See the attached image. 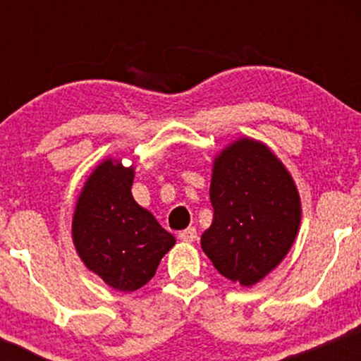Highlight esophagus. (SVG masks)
<instances>
[{
	"label": "esophagus",
	"mask_w": 361,
	"mask_h": 361,
	"mask_svg": "<svg viewBox=\"0 0 361 361\" xmlns=\"http://www.w3.org/2000/svg\"><path fill=\"white\" fill-rule=\"evenodd\" d=\"M178 238L183 243H193L195 239H197V229H195V227H188V229L181 231V233L178 234Z\"/></svg>",
	"instance_id": "esophagus-1"
}]
</instances>
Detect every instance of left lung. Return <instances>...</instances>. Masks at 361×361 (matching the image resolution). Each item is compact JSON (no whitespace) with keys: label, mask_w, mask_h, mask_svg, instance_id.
I'll return each instance as SVG.
<instances>
[{"label":"left lung","mask_w":361,"mask_h":361,"mask_svg":"<svg viewBox=\"0 0 361 361\" xmlns=\"http://www.w3.org/2000/svg\"><path fill=\"white\" fill-rule=\"evenodd\" d=\"M214 221L202 250L222 276L252 287L283 261L300 227L295 181L267 144L241 137L215 156Z\"/></svg>","instance_id":"obj_1"}]
</instances>
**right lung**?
Listing matches in <instances>:
<instances>
[{"label":"right lung","instance_id":"right-lung-1","mask_svg":"<svg viewBox=\"0 0 361 361\" xmlns=\"http://www.w3.org/2000/svg\"><path fill=\"white\" fill-rule=\"evenodd\" d=\"M134 164L106 157L85 181L73 215V243L85 267L120 292L154 276L176 239L132 197Z\"/></svg>","mask_w":361,"mask_h":361}]
</instances>
